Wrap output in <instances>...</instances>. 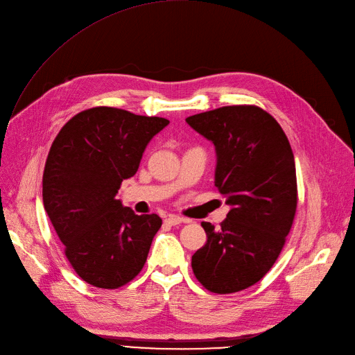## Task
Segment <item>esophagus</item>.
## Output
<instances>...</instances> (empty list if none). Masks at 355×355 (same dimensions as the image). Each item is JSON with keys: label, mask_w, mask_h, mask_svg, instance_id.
I'll list each match as a JSON object with an SVG mask.
<instances>
[{"label": "esophagus", "mask_w": 355, "mask_h": 355, "mask_svg": "<svg viewBox=\"0 0 355 355\" xmlns=\"http://www.w3.org/2000/svg\"><path fill=\"white\" fill-rule=\"evenodd\" d=\"M164 223L167 224V225H178V224H181V223H187V220H184V218H181V217H178V216H175V214H171V216H168L167 218L164 220Z\"/></svg>", "instance_id": "1"}]
</instances>
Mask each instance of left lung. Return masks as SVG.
<instances>
[{"label": "left lung", "instance_id": "8db88e82", "mask_svg": "<svg viewBox=\"0 0 355 355\" xmlns=\"http://www.w3.org/2000/svg\"><path fill=\"white\" fill-rule=\"evenodd\" d=\"M217 150L216 187L232 208L221 228L201 223L207 243L191 259L200 284L216 294L243 291L274 266L297 211L290 141L257 105H227L185 120Z\"/></svg>", "mask_w": 355, "mask_h": 355}]
</instances>
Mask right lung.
<instances>
[{
  "label": "right lung",
  "mask_w": 355,
  "mask_h": 355,
  "mask_svg": "<svg viewBox=\"0 0 355 355\" xmlns=\"http://www.w3.org/2000/svg\"><path fill=\"white\" fill-rule=\"evenodd\" d=\"M170 121L114 107H94L60 130L42 174V201L77 275L120 288L143 270L162 221L137 216L115 196L132 177L150 139Z\"/></svg>",
  "instance_id": "right-lung-1"
}]
</instances>
